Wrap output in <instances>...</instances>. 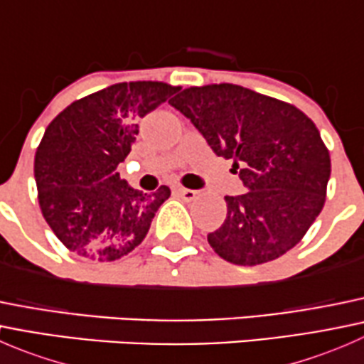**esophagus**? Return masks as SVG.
Returning a JSON list of instances; mask_svg holds the SVG:
<instances>
[{"instance_id":"1","label":"esophagus","mask_w":364,"mask_h":364,"mask_svg":"<svg viewBox=\"0 0 364 364\" xmlns=\"http://www.w3.org/2000/svg\"><path fill=\"white\" fill-rule=\"evenodd\" d=\"M176 193H178V196H181L185 200H193V199H196V196H197L196 190L183 188V186H178V188H176Z\"/></svg>"}]
</instances>
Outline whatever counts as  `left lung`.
I'll return each instance as SVG.
<instances>
[{"instance_id": "1", "label": "left lung", "mask_w": 364, "mask_h": 364, "mask_svg": "<svg viewBox=\"0 0 364 364\" xmlns=\"http://www.w3.org/2000/svg\"><path fill=\"white\" fill-rule=\"evenodd\" d=\"M168 104L192 121L218 156L232 160L247 193L227 196V218L208 234L240 266L294 248L324 208L331 176L317 127L294 105L236 84L188 87Z\"/></svg>"}]
</instances>
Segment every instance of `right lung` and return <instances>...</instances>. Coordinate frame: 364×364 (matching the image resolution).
Segmentation results:
<instances>
[{
  "label": "right lung",
  "mask_w": 364,
  "mask_h": 364,
  "mask_svg": "<svg viewBox=\"0 0 364 364\" xmlns=\"http://www.w3.org/2000/svg\"><path fill=\"white\" fill-rule=\"evenodd\" d=\"M178 91L153 80L114 84L70 104L47 127L35 155L38 203L70 252L111 262L142 243L171 190L132 188L117 165L130 153L137 121Z\"/></svg>",
  "instance_id": "right-lung-1"
}]
</instances>
